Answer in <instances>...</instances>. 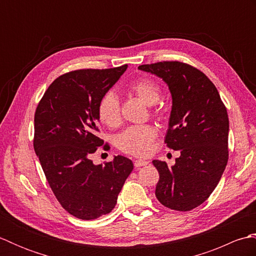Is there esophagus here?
<instances>
[{"mask_svg":"<svg viewBox=\"0 0 256 256\" xmlns=\"http://www.w3.org/2000/svg\"><path fill=\"white\" fill-rule=\"evenodd\" d=\"M148 164V160H136L134 162V166H135V168H140V167H142V166H146Z\"/></svg>","mask_w":256,"mask_h":256,"instance_id":"1","label":"esophagus"}]
</instances>
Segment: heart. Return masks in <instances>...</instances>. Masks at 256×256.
I'll list each match as a JSON object with an SVG mask.
<instances>
[{"label": "heart", "instance_id": "1", "mask_svg": "<svg viewBox=\"0 0 256 256\" xmlns=\"http://www.w3.org/2000/svg\"><path fill=\"white\" fill-rule=\"evenodd\" d=\"M126 90L148 106H155L160 98V84L154 79L148 77L135 79L128 86ZM96 112L100 122L108 128H118L121 123V103L118 98L111 91L101 96L98 103ZM160 112V108L155 106L152 113L157 116ZM156 136L157 132L152 125H135L128 128L118 135L116 145L124 153L143 157L150 154Z\"/></svg>", "mask_w": 256, "mask_h": 256}]
</instances>
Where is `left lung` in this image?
Returning a JSON list of instances; mask_svg holds the SVG:
<instances>
[{
    "instance_id": "1",
    "label": "left lung",
    "mask_w": 256,
    "mask_h": 256,
    "mask_svg": "<svg viewBox=\"0 0 256 256\" xmlns=\"http://www.w3.org/2000/svg\"><path fill=\"white\" fill-rule=\"evenodd\" d=\"M168 84L172 98L167 148L180 150L174 166L153 160L160 172L155 194L172 210L204 204L224 174L229 150V118L216 86L199 69L182 62L140 64Z\"/></svg>"
}]
</instances>
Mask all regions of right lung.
<instances>
[{"instance_id":"add662e5","label":"right lung","mask_w":256,"mask_h":256,"mask_svg":"<svg viewBox=\"0 0 256 256\" xmlns=\"http://www.w3.org/2000/svg\"><path fill=\"white\" fill-rule=\"evenodd\" d=\"M128 64L80 69L59 76L36 108L34 150L59 204L81 220L111 212L133 162L118 155L94 165L91 155L110 148L98 136V103L124 74Z\"/></svg>"}]
</instances>
